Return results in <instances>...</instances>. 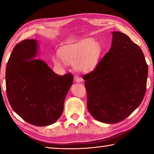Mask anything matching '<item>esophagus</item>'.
Instances as JSON below:
<instances>
[{
  "mask_svg": "<svg viewBox=\"0 0 154 154\" xmlns=\"http://www.w3.org/2000/svg\"><path fill=\"white\" fill-rule=\"evenodd\" d=\"M74 80L75 81H76V82H81V81H83V79L82 77H81L79 75H75L74 77Z\"/></svg>",
  "mask_w": 154,
  "mask_h": 154,
  "instance_id": "obj_1",
  "label": "esophagus"
}]
</instances>
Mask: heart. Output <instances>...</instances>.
Wrapping results in <instances>:
<instances>
[{"label": "heart", "mask_w": 154, "mask_h": 154, "mask_svg": "<svg viewBox=\"0 0 154 154\" xmlns=\"http://www.w3.org/2000/svg\"><path fill=\"white\" fill-rule=\"evenodd\" d=\"M102 48L93 38L83 39L74 44L65 45L59 51V55L67 63H75V67L81 72H89L96 67L100 56ZM55 65H60L61 60L54 57Z\"/></svg>", "instance_id": "1"}]
</instances>
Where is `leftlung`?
Segmentation results:
<instances>
[{
    "instance_id": "left-lung-1",
    "label": "left lung",
    "mask_w": 154,
    "mask_h": 154,
    "mask_svg": "<svg viewBox=\"0 0 154 154\" xmlns=\"http://www.w3.org/2000/svg\"><path fill=\"white\" fill-rule=\"evenodd\" d=\"M148 73L138 45L126 34L113 32L110 51L94 70L83 75L90 114L108 124L126 119L143 100Z\"/></svg>"
}]
</instances>
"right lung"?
<instances>
[{
	"label": "right lung",
	"mask_w": 154,
	"mask_h": 154,
	"mask_svg": "<svg viewBox=\"0 0 154 154\" xmlns=\"http://www.w3.org/2000/svg\"><path fill=\"white\" fill-rule=\"evenodd\" d=\"M37 48L36 40L32 39L15 45L6 67V95L12 109L23 120L44 126L61 116L73 77L70 73L59 75L44 61L34 60Z\"/></svg>",
	"instance_id": "right-lung-1"
}]
</instances>
